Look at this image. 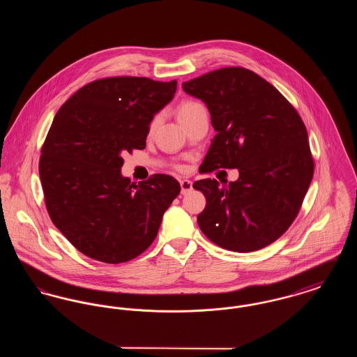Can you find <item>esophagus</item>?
<instances>
[{
	"label": "esophagus",
	"mask_w": 357,
	"mask_h": 357,
	"mask_svg": "<svg viewBox=\"0 0 357 357\" xmlns=\"http://www.w3.org/2000/svg\"><path fill=\"white\" fill-rule=\"evenodd\" d=\"M181 188H182V194H187L188 191L192 190V182L188 179H182L181 181Z\"/></svg>",
	"instance_id": "esophagus-1"
}]
</instances>
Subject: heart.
<instances>
[{"mask_svg":"<svg viewBox=\"0 0 357 357\" xmlns=\"http://www.w3.org/2000/svg\"><path fill=\"white\" fill-rule=\"evenodd\" d=\"M199 108H202V105H201L199 102H182V104L179 105V108H178V119H179V118H182V116H186L188 114H191V112H194V111H197V109H199ZM155 124H156V120H153V126H151V127H155Z\"/></svg>","mask_w":357,"mask_h":357,"instance_id":"1","label":"heart"}]
</instances>
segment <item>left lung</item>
Wrapping results in <instances>:
<instances>
[{
	"label": "left lung",
	"mask_w": 357,
	"mask_h": 357,
	"mask_svg": "<svg viewBox=\"0 0 357 357\" xmlns=\"http://www.w3.org/2000/svg\"><path fill=\"white\" fill-rule=\"evenodd\" d=\"M207 105L217 131L201 170L238 169L236 182L197 181L206 207L198 225L226 250L249 253L281 237L297 217L313 178L305 124L271 83L241 67L182 84Z\"/></svg>",
	"instance_id": "1"
}]
</instances>
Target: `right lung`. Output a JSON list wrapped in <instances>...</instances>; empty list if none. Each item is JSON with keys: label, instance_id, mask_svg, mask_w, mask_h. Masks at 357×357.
I'll use <instances>...</instances> for the list:
<instances>
[{"label": "right lung", "instance_id": "1", "mask_svg": "<svg viewBox=\"0 0 357 357\" xmlns=\"http://www.w3.org/2000/svg\"><path fill=\"white\" fill-rule=\"evenodd\" d=\"M176 80L107 77L76 91L57 111L41 149L40 179L54 226L83 255L107 264L142 255L181 192L155 174L131 183L121 155L143 150L150 123L172 100Z\"/></svg>", "mask_w": 357, "mask_h": 357}]
</instances>
